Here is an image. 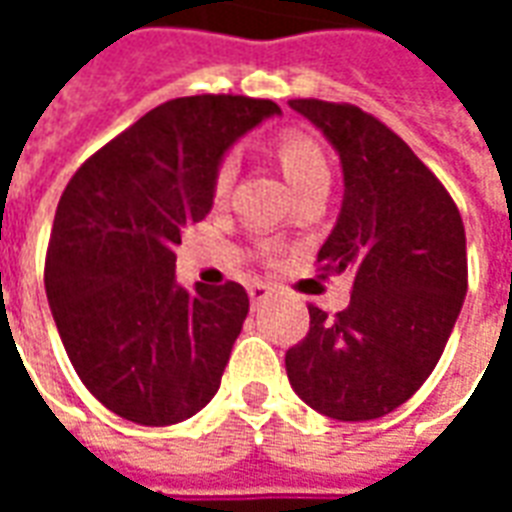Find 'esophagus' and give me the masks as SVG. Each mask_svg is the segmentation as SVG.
I'll list each match as a JSON object with an SVG mask.
<instances>
[{"label":"esophagus","mask_w":512,"mask_h":512,"mask_svg":"<svg viewBox=\"0 0 512 512\" xmlns=\"http://www.w3.org/2000/svg\"><path fill=\"white\" fill-rule=\"evenodd\" d=\"M268 296H271V288H268L266 282H252L249 285V299H252V304H263Z\"/></svg>","instance_id":"obj_1"}]
</instances>
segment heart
<instances>
[{"mask_svg": "<svg viewBox=\"0 0 512 512\" xmlns=\"http://www.w3.org/2000/svg\"><path fill=\"white\" fill-rule=\"evenodd\" d=\"M277 158L288 180L296 186V191L310 189L315 183H329L332 180V169H329V158L323 153V147L304 134H282L277 139ZM235 158H224L216 167L213 175V194L224 197L235 180Z\"/></svg>", "mask_w": 512, "mask_h": 512, "instance_id": "1", "label": "heart"}]
</instances>
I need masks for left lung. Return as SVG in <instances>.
Returning <instances> with one entry per match:
<instances>
[{"label":"left lung","mask_w":512,"mask_h":512,"mask_svg":"<svg viewBox=\"0 0 512 512\" xmlns=\"http://www.w3.org/2000/svg\"><path fill=\"white\" fill-rule=\"evenodd\" d=\"M290 109L318 128L343 167V205L318 252L323 271H354V293L285 354L290 386L323 417L378 419L433 373L466 299L461 213L414 150L373 115L315 98Z\"/></svg>","instance_id":"left-lung-1"}]
</instances>
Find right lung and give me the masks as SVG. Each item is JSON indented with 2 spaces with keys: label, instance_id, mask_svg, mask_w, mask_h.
Listing matches in <instances>:
<instances>
[{
  "label": "right lung",
  "instance_id": "add662e5",
  "mask_svg": "<svg viewBox=\"0 0 512 512\" xmlns=\"http://www.w3.org/2000/svg\"><path fill=\"white\" fill-rule=\"evenodd\" d=\"M274 101L189 95L150 109L65 186L46 296L82 384L117 417L175 425L211 403L249 312L238 282L183 288L175 246L213 205L227 150Z\"/></svg>",
  "mask_w": 512,
  "mask_h": 512
}]
</instances>
